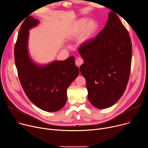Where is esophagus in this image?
<instances>
[{
	"label": "esophagus",
	"mask_w": 148,
	"mask_h": 148,
	"mask_svg": "<svg viewBox=\"0 0 148 148\" xmlns=\"http://www.w3.org/2000/svg\"><path fill=\"white\" fill-rule=\"evenodd\" d=\"M83 63V60L81 58H77L75 60V65L78 67H79Z\"/></svg>",
	"instance_id": "34e87169"
}]
</instances>
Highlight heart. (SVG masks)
Listing matches in <instances>:
<instances>
[{"mask_svg":"<svg viewBox=\"0 0 148 148\" xmlns=\"http://www.w3.org/2000/svg\"><path fill=\"white\" fill-rule=\"evenodd\" d=\"M98 29V23L94 19L82 18L78 20L70 30L69 37L74 39L79 36V40L81 43L90 41Z\"/></svg>","mask_w":148,"mask_h":148,"instance_id":"b5f03b06","label":"heart"}]
</instances>
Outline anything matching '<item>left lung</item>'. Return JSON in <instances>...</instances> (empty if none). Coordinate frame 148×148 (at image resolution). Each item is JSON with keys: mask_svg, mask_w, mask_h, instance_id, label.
Segmentation results:
<instances>
[{"mask_svg": "<svg viewBox=\"0 0 148 148\" xmlns=\"http://www.w3.org/2000/svg\"><path fill=\"white\" fill-rule=\"evenodd\" d=\"M78 52L84 61L79 70L90 102L98 109L112 106L126 90L132 61L131 37L115 13H109L105 27Z\"/></svg>", "mask_w": 148, "mask_h": 148, "instance_id": "left-lung-1", "label": "left lung"}]
</instances>
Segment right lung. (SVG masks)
I'll list each match as a JSON object with an SVG mask.
<instances>
[{"label":"right lung","mask_w":148,"mask_h":148,"mask_svg":"<svg viewBox=\"0 0 148 148\" xmlns=\"http://www.w3.org/2000/svg\"><path fill=\"white\" fill-rule=\"evenodd\" d=\"M38 23V20L29 16L21 26L14 46L15 65L21 85L30 101L42 110L56 112L66 104L67 90L78 75L79 69L74 56L42 66L31 59L27 46L29 30Z\"/></svg>","instance_id":"1"}]
</instances>
